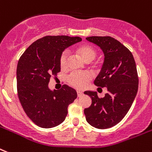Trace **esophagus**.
Masks as SVG:
<instances>
[{
  "label": "esophagus",
  "mask_w": 152,
  "mask_h": 152,
  "mask_svg": "<svg viewBox=\"0 0 152 152\" xmlns=\"http://www.w3.org/2000/svg\"><path fill=\"white\" fill-rule=\"evenodd\" d=\"M83 94V93L82 91H80V90H77V96H78L79 97H80V96H82Z\"/></svg>",
  "instance_id": "esophagus-1"
}]
</instances>
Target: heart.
<instances>
[{
    "label": "heart",
    "mask_w": 152,
    "mask_h": 152,
    "mask_svg": "<svg viewBox=\"0 0 152 152\" xmlns=\"http://www.w3.org/2000/svg\"><path fill=\"white\" fill-rule=\"evenodd\" d=\"M76 52L86 62H91L96 56V51L89 45H80L76 48ZM67 58H68L67 52H62L59 59L60 67L62 69L66 68ZM90 80H91V76L87 72H72L69 76L67 81L72 87L78 90H83L87 86L88 82Z\"/></svg>",
    "instance_id": "b5f03b06"
}]
</instances>
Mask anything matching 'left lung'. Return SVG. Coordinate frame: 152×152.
<instances>
[{
    "label": "left lung",
    "instance_id": "obj_1",
    "mask_svg": "<svg viewBox=\"0 0 152 152\" xmlns=\"http://www.w3.org/2000/svg\"><path fill=\"white\" fill-rule=\"evenodd\" d=\"M86 40L101 48L104 60L94 80L107 94L99 98L97 93L85 91L92 104L84 110L86 121L98 129H107L119 123L133 104L138 89V77L133 55L124 45L110 36H91Z\"/></svg>",
    "mask_w": 152,
    "mask_h": 152
}]
</instances>
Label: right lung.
Returning <instances> with one entry per match:
<instances>
[{
    "mask_svg": "<svg viewBox=\"0 0 152 152\" xmlns=\"http://www.w3.org/2000/svg\"><path fill=\"white\" fill-rule=\"evenodd\" d=\"M80 37L45 36L27 48L17 66V89L19 100L28 117L39 127L51 128L64 121L68 106L77 93L67 85L51 90V76L60 72L61 54L69 46L81 42Z\"/></svg>",
    "mask_w": 152,
    "mask_h": 152,
    "instance_id": "obj_1",
    "label": "right lung"
}]
</instances>
